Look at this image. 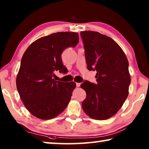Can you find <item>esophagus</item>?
Returning a JSON list of instances; mask_svg holds the SVG:
<instances>
[{
  "label": "esophagus",
  "instance_id": "esophagus-1",
  "mask_svg": "<svg viewBox=\"0 0 149 149\" xmlns=\"http://www.w3.org/2000/svg\"><path fill=\"white\" fill-rule=\"evenodd\" d=\"M80 85H81L80 83H76V87H79Z\"/></svg>",
  "mask_w": 149,
  "mask_h": 149
}]
</instances>
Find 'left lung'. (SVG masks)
I'll use <instances>...</instances> for the list:
<instances>
[{"label": "left lung", "mask_w": 149, "mask_h": 149, "mask_svg": "<svg viewBox=\"0 0 149 149\" xmlns=\"http://www.w3.org/2000/svg\"><path fill=\"white\" fill-rule=\"evenodd\" d=\"M84 45L87 69L97 71V84L85 81L86 92L82 108L87 116L104 120L119 111L129 95V62L116 42L97 31L80 33Z\"/></svg>", "instance_id": "left-lung-1"}]
</instances>
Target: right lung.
<instances>
[{"mask_svg":"<svg viewBox=\"0 0 149 149\" xmlns=\"http://www.w3.org/2000/svg\"><path fill=\"white\" fill-rule=\"evenodd\" d=\"M79 42L74 32H58L33 42L25 51L16 77L20 99L37 118L50 120L64 111L76 87L74 81H55L54 72H64L61 54Z\"/></svg>","mask_w":149,"mask_h":149,"instance_id":"right-lung-1","label":"right lung"}]
</instances>
